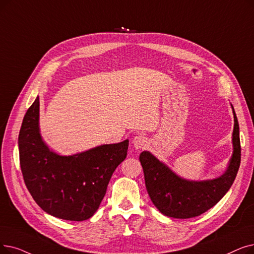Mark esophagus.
<instances>
[{"instance_id": "esophagus-1", "label": "esophagus", "mask_w": 254, "mask_h": 254, "mask_svg": "<svg viewBox=\"0 0 254 254\" xmlns=\"http://www.w3.org/2000/svg\"><path fill=\"white\" fill-rule=\"evenodd\" d=\"M146 143H147V140H146L145 136H143V135H141V134L136 135V136L134 137V139H133V144H134V146H135L136 149H141V148H143V147H144V146L146 145Z\"/></svg>"}]
</instances>
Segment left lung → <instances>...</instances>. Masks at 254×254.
Here are the masks:
<instances>
[{"label": "left lung", "instance_id": "8db88e82", "mask_svg": "<svg viewBox=\"0 0 254 254\" xmlns=\"http://www.w3.org/2000/svg\"><path fill=\"white\" fill-rule=\"evenodd\" d=\"M233 154L225 172L213 180L189 181L176 174L147 150L140 154L146 190L152 203L168 217L188 219L199 216L217 204L233 185L241 163L240 127L234 107Z\"/></svg>", "mask_w": 254, "mask_h": 254}]
</instances>
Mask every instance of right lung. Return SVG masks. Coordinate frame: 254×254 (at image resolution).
Segmentation results:
<instances>
[{"mask_svg":"<svg viewBox=\"0 0 254 254\" xmlns=\"http://www.w3.org/2000/svg\"><path fill=\"white\" fill-rule=\"evenodd\" d=\"M127 148L128 139L71 156L53 151L40 134L39 96L28 109L18 136L20 168L33 199L46 213L69 221L94 215Z\"/></svg>","mask_w":254,"mask_h":254,"instance_id":"add662e5","label":"right lung"}]
</instances>
